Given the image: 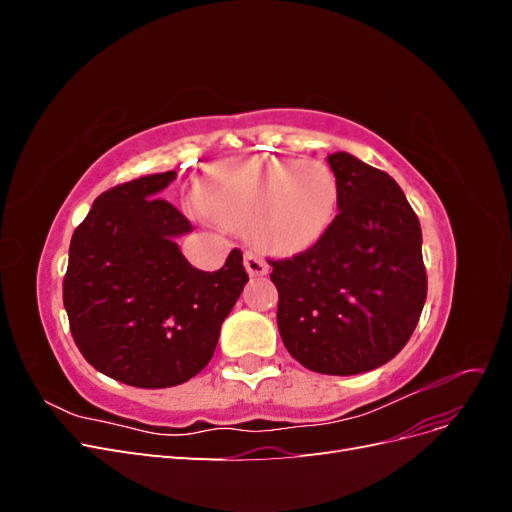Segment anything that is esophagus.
I'll use <instances>...</instances> for the list:
<instances>
[{"label":"esophagus","instance_id":"34e87169","mask_svg":"<svg viewBox=\"0 0 512 512\" xmlns=\"http://www.w3.org/2000/svg\"><path fill=\"white\" fill-rule=\"evenodd\" d=\"M243 265H245V271L250 273L252 277L267 275V271H269V265H267V262L262 260V256H260L258 252H254V250H247V252H245Z\"/></svg>","mask_w":512,"mask_h":512}]
</instances>
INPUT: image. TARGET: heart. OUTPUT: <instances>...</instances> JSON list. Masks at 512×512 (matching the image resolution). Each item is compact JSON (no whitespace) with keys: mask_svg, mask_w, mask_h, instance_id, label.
<instances>
[{"mask_svg":"<svg viewBox=\"0 0 512 512\" xmlns=\"http://www.w3.org/2000/svg\"><path fill=\"white\" fill-rule=\"evenodd\" d=\"M339 183L329 164L284 156H243L213 164L198 207L226 228H247L271 252H299L331 226Z\"/></svg>","mask_w":512,"mask_h":512,"instance_id":"obj_1","label":"heart"}]
</instances>
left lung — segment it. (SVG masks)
Here are the masks:
<instances>
[{"mask_svg":"<svg viewBox=\"0 0 512 512\" xmlns=\"http://www.w3.org/2000/svg\"><path fill=\"white\" fill-rule=\"evenodd\" d=\"M339 213L305 252L269 260L277 329L303 367L354 376L408 344L427 299L421 224L397 181L346 151L329 156Z\"/></svg>","mask_w":512,"mask_h":512,"instance_id":"left-lung-1","label":"left lung"}]
</instances>
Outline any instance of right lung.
<instances>
[{
    "label": "right lung",
    "instance_id": "1",
    "mask_svg": "<svg viewBox=\"0 0 512 512\" xmlns=\"http://www.w3.org/2000/svg\"><path fill=\"white\" fill-rule=\"evenodd\" d=\"M175 170L102 192L70 241L64 307L76 346L104 376L138 389L188 382L218 346L250 280L241 250L207 273L183 258L192 230L160 192Z\"/></svg>",
    "mask_w": 512,
    "mask_h": 512
}]
</instances>
